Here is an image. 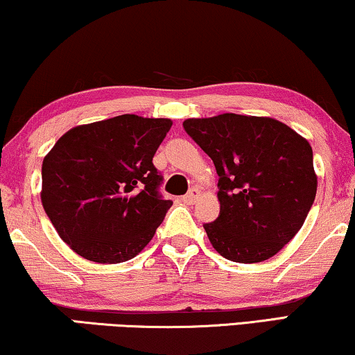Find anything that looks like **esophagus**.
Here are the masks:
<instances>
[{"mask_svg":"<svg viewBox=\"0 0 355 355\" xmlns=\"http://www.w3.org/2000/svg\"><path fill=\"white\" fill-rule=\"evenodd\" d=\"M199 196H201V193H199V189L193 188L191 191H189L188 194H184V196L182 198V201H183L184 204H194V202L198 201Z\"/></svg>","mask_w":355,"mask_h":355,"instance_id":"1","label":"esophagus"}]
</instances>
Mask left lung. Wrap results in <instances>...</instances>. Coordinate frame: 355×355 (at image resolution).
Listing matches in <instances>:
<instances>
[{"instance_id": "left-lung-1", "label": "left lung", "mask_w": 355, "mask_h": 355, "mask_svg": "<svg viewBox=\"0 0 355 355\" xmlns=\"http://www.w3.org/2000/svg\"><path fill=\"white\" fill-rule=\"evenodd\" d=\"M183 128L212 159L220 214L204 223L228 261L256 263L282 251L304 225L317 193L312 148L270 117L220 114Z\"/></svg>"}]
</instances>
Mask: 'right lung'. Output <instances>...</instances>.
Instances as JSON below:
<instances>
[{"label": "right lung", "instance_id": "obj_1", "mask_svg": "<svg viewBox=\"0 0 355 355\" xmlns=\"http://www.w3.org/2000/svg\"><path fill=\"white\" fill-rule=\"evenodd\" d=\"M171 119L123 114L69 130L42 166V204L64 243L98 263L130 261L172 206L153 157Z\"/></svg>", "mask_w": 355, "mask_h": 355}]
</instances>
